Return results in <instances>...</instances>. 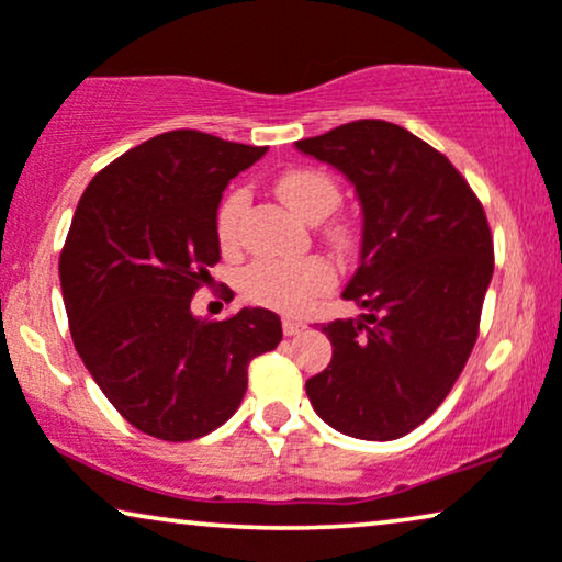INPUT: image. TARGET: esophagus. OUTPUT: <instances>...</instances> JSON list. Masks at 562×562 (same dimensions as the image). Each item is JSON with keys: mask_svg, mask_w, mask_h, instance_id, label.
<instances>
[{"mask_svg": "<svg viewBox=\"0 0 562 562\" xmlns=\"http://www.w3.org/2000/svg\"><path fill=\"white\" fill-rule=\"evenodd\" d=\"M303 328H305L303 321H295V318H285V321H282V331H285V336L301 334Z\"/></svg>", "mask_w": 562, "mask_h": 562, "instance_id": "obj_1", "label": "esophagus"}]
</instances>
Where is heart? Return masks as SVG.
Wrapping results in <instances>:
<instances>
[{
  "label": "heart",
  "instance_id": "obj_1",
  "mask_svg": "<svg viewBox=\"0 0 562 562\" xmlns=\"http://www.w3.org/2000/svg\"><path fill=\"white\" fill-rule=\"evenodd\" d=\"M282 203L305 221H321L336 211L341 203V187L324 169L297 167L288 169L277 177L274 184ZM249 194L246 190H231L221 200L218 213H215V236L223 249H231L238 241V221ZM326 238L336 249H349L355 246L357 231L355 223L347 218H334L326 223ZM336 282V272L331 261L324 257H303V259H259L241 272V293L251 303L265 305L282 313H303L316 301L321 293L331 290Z\"/></svg>",
  "mask_w": 562,
  "mask_h": 562
}]
</instances>
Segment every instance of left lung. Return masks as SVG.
Returning a JSON list of instances; mask_svg holds the SVG:
<instances>
[{"mask_svg": "<svg viewBox=\"0 0 562 562\" xmlns=\"http://www.w3.org/2000/svg\"><path fill=\"white\" fill-rule=\"evenodd\" d=\"M349 177L362 257L344 290L364 321L324 324L334 355L305 393L336 431L391 442L442 406L475 347L493 277L488 218L452 161L385 120L295 144Z\"/></svg>", "mask_w": 562, "mask_h": 562, "instance_id": "1", "label": "left lung"}]
</instances>
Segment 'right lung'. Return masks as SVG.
<instances>
[{
	"mask_svg": "<svg viewBox=\"0 0 562 562\" xmlns=\"http://www.w3.org/2000/svg\"><path fill=\"white\" fill-rule=\"evenodd\" d=\"M265 154L190 128L161 133L94 175L74 213L58 259L74 347L117 414L148 437L190 442L226 424L249 362L282 339L267 308L223 321L190 311L221 259L223 190Z\"/></svg>",
	"mask_w": 562,
	"mask_h": 562,
	"instance_id": "1",
	"label": "right lung"
}]
</instances>
